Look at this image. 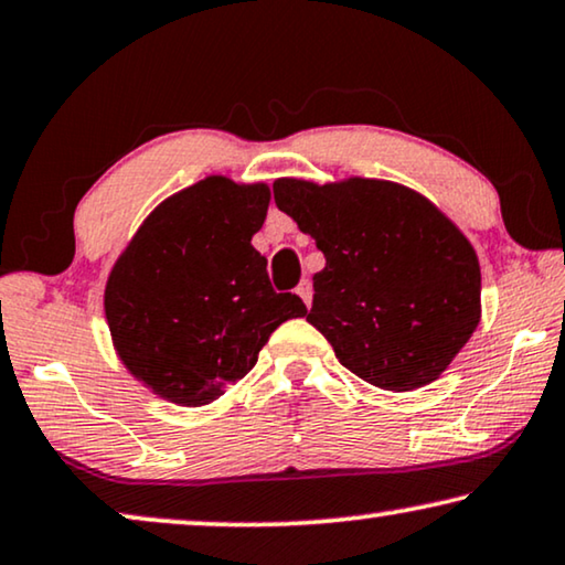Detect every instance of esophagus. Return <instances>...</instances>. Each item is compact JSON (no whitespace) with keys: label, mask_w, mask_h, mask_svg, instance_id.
Masks as SVG:
<instances>
[{"label":"esophagus","mask_w":565,"mask_h":565,"mask_svg":"<svg viewBox=\"0 0 565 565\" xmlns=\"http://www.w3.org/2000/svg\"><path fill=\"white\" fill-rule=\"evenodd\" d=\"M296 292L302 298V302H306V306L310 308V300H313V288H310V282L302 280L298 288H296Z\"/></svg>","instance_id":"34e87169"}]
</instances>
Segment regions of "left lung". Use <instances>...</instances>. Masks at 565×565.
<instances>
[{
    "label": "left lung",
    "instance_id": "obj_1",
    "mask_svg": "<svg viewBox=\"0 0 565 565\" xmlns=\"http://www.w3.org/2000/svg\"><path fill=\"white\" fill-rule=\"evenodd\" d=\"M277 209L316 239L306 321L356 377L390 392L436 382L477 331L479 257L461 228L413 188L277 178Z\"/></svg>",
    "mask_w": 565,
    "mask_h": 565
}]
</instances>
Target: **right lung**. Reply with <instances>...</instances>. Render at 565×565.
Masks as SVG:
<instances>
[{
    "label": "right lung",
    "mask_w": 565,
    "mask_h": 565,
    "mask_svg": "<svg viewBox=\"0 0 565 565\" xmlns=\"http://www.w3.org/2000/svg\"><path fill=\"white\" fill-rule=\"evenodd\" d=\"M267 183L209 175L145 218L114 263L104 313L121 364L168 403H214L257 364L277 326L308 308L275 292L252 247Z\"/></svg>",
    "instance_id": "1"
}]
</instances>
